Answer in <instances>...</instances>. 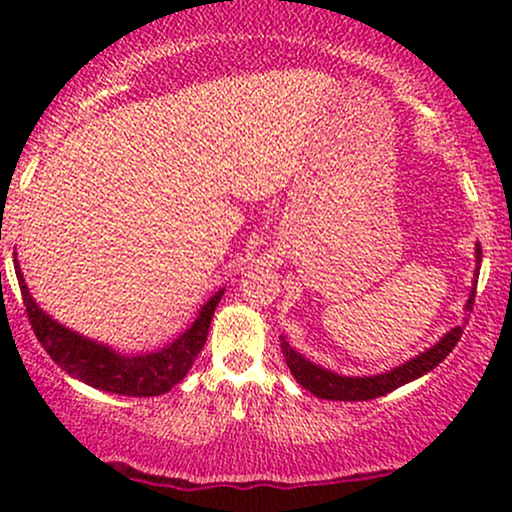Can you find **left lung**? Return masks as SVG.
<instances>
[{
	"label": "left lung",
	"mask_w": 512,
	"mask_h": 512,
	"mask_svg": "<svg viewBox=\"0 0 512 512\" xmlns=\"http://www.w3.org/2000/svg\"><path fill=\"white\" fill-rule=\"evenodd\" d=\"M474 279L472 289H469V298L464 303V313H472L474 305V293H477V279L481 269V245H474ZM462 327H452L438 339L436 344H431L428 349L419 351L416 356H411L409 361L399 363V366L383 370V373L375 375H342L334 373L330 368H322L320 363H313L310 358H305L301 351H296L291 346L286 334H281V351H284L286 366H289L291 375L298 380V385H303L305 390L313 392L320 399H332V402H363V399H375L383 397L387 392L397 390V387L411 383V380L421 378V375L431 373L433 368L443 361L445 356L455 349V344L460 342Z\"/></svg>",
	"instance_id": "1"
}]
</instances>
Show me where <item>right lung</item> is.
Instances as JSON below:
<instances>
[{
	"label": "right lung",
	"instance_id": "1",
	"mask_svg": "<svg viewBox=\"0 0 512 512\" xmlns=\"http://www.w3.org/2000/svg\"><path fill=\"white\" fill-rule=\"evenodd\" d=\"M14 269L35 337L45 346L52 361L62 370H67L72 378L81 380V383L125 397L163 395V392H168L170 387H175L185 378L187 370L195 363L197 354L204 349L211 317H214L216 305L221 303L223 291H226V286L216 291L199 308L195 322L185 332H180L170 344L154 351L127 354V351L115 349V346L69 330L62 322H57L55 317L45 313L31 296V289H28L26 279H23L19 260H16V252Z\"/></svg>",
	"mask_w": 512,
	"mask_h": 512
}]
</instances>
